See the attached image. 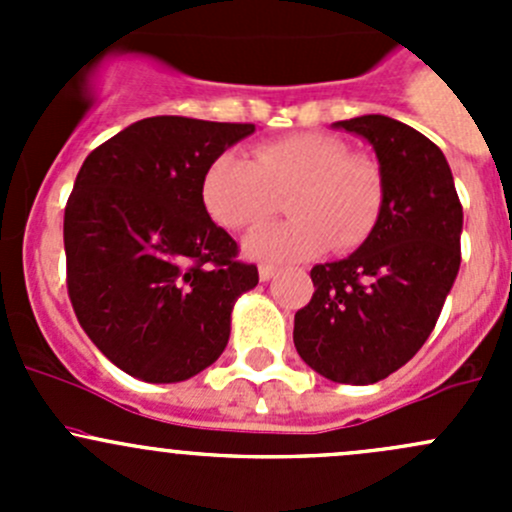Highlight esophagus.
Instances as JSON below:
<instances>
[{"instance_id":"1","label":"esophagus","mask_w":512,"mask_h":512,"mask_svg":"<svg viewBox=\"0 0 512 512\" xmlns=\"http://www.w3.org/2000/svg\"><path fill=\"white\" fill-rule=\"evenodd\" d=\"M275 272H277V267L275 265H260V280L262 282H267V280H272V277H275Z\"/></svg>"}]
</instances>
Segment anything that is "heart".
<instances>
[{
  "label": "heart",
  "mask_w": 512,
  "mask_h": 512,
  "mask_svg": "<svg viewBox=\"0 0 512 512\" xmlns=\"http://www.w3.org/2000/svg\"><path fill=\"white\" fill-rule=\"evenodd\" d=\"M203 205L227 230L255 227L289 198L287 223L265 225L245 240L252 257L292 262L327 250H356L379 225L386 183L379 163L329 133L267 141L252 160L223 153L203 175Z\"/></svg>",
  "instance_id": "b5f03b06"
}]
</instances>
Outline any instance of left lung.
<instances>
[{"label":"left lung","instance_id":"8db88e82","mask_svg":"<svg viewBox=\"0 0 512 512\" xmlns=\"http://www.w3.org/2000/svg\"><path fill=\"white\" fill-rule=\"evenodd\" d=\"M334 128L371 143L386 203L359 250L312 267L294 347L324 379L364 386L401 369L436 327L461 267L463 208L446 156L416 128L379 113Z\"/></svg>","mask_w":512,"mask_h":512}]
</instances>
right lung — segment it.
Instances as JSON below:
<instances>
[{
    "label": "right lung",
    "instance_id": "right-lung-1",
    "mask_svg": "<svg viewBox=\"0 0 512 512\" xmlns=\"http://www.w3.org/2000/svg\"><path fill=\"white\" fill-rule=\"evenodd\" d=\"M252 123L153 116L94 148L64 210L76 319L118 369L173 384L213 364L232 304L260 280L210 220L203 175Z\"/></svg>",
    "mask_w": 512,
    "mask_h": 512
}]
</instances>
